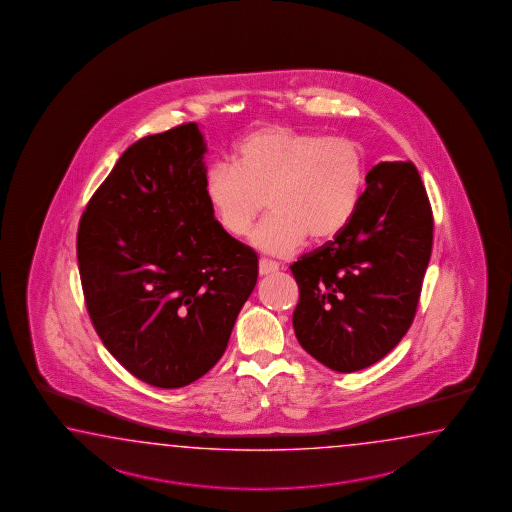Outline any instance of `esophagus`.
<instances>
[{"instance_id":"1","label":"esophagus","mask_w":512,"mask_h":512,"mask_svg":"<svg viewBox=\"0 0 512 512\" xmlns=\"http://www.w3.org/2000/svg\"><path fill=\"white\" fill-rule=\"evenodd\" d=\"M280 271V265L276 263V261L265 260V258H261L260 260V274L261 276H269V274H274V272Z\"/></svg>"}]
</instances>
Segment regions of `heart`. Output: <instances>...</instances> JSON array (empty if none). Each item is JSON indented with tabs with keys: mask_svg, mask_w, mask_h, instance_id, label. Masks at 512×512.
<instances>
[{
	"mask_svg": "<svg viewBox=\"0 0 512 512\" xmlns=\"http://www.w3.org/2000/svg\"><path fill=\"white\" fill-rule=\"evenodd\" d=\"M364 185V155L355 141L291 126H263L234 148L232 166L205 175V197L232 238L251 230L265 203L271 212L252 232V245L291 256L304 241H327L353 218Z\"/></svg>",
	"mask_w": 512,
	"mask_h": 512,
	"instance_id": "1",
	"label": "heart"
}]
</instances>
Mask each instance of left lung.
<instances>
[{
  "instance_id": "1",
  "label": "left lung",
  "mask_w": 512,
  "mask_h": 512,
  "mask_svg": "<svg viewBox=\"0 0 512 512\" xmlns=\"http://www.w3.org/2000/svg\"><path fill=\"white\" fill-rule=\"evenodd\" d=\"M344 230L291 265L300 346L329 370H364L414 322L432 254L434 218L421 175L404 161L375 164Z\"/></svg>"
}]
</instances>
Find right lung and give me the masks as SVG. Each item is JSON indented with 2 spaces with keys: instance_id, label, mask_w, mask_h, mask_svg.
<instances>
[{
  "instance_id": "right-lung-1",
  "label": "right lung",
  "mask_w": 512,
  "mask_h": 512,
  "mask_svg": "<svg viewBox=\"0 0 512 512\" xmlns=\"http://www.w3.org/2000/svg\"><path fill=\"white\" fill-rule=\"evenodd\" d=\"M205 153L196 122L131 144L78 225L98 337L131 375L168 390L216 366L258 280L256 252L208 207Z\"/></svg>"
}]
</instances>
